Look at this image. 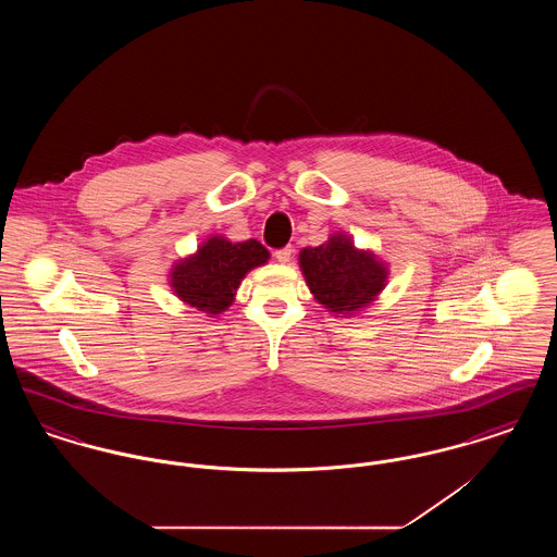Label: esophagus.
Here are the masks:
<instances>
[{
    "label": "esophagus",
    "mask_w": 557,
    "mask_h": 557,
    "mask_svg": "<svg viewBox=\"0 0 557 557\" xmlns=\"http://www.w3.org/2000/svg\"><path fill=\"white\" fill-rule=\"evenodd\" d=\"M292 252H294L292 246H284V248H277V250L273 252V257H275L280 263H288L292 259Z\"/></svg>",
    "instance_id": "34e87169"
}]
</instances>
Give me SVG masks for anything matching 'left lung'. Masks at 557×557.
Here are the masks:
<instances>
[{"instance_id": "8db88e82", "label": "left lung", "mask_w": 557, "mask_h": 557, "mask_svg": "<svg viewBox=\"0 0 557 557\" xmlns=\"http://www.w3.org/2000/svg\"><path fill=\"white\" fill-rule=\"evenodd\" d=\"M300 267L315 298L332 313L366 307L386 282V267L341 236L315 248H305Z\"/></svg>"}]
</instances>
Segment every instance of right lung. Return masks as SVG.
Segmentation results:
<instances>
[{"label":"right lung","mask_w":557,"mask_h":557,"mask_svg":"<svg viewBox=\"0 0 557 557\" xmlns=\"http://www.w3.org/2000/svg\"><path fill=\"white\" fill-rule=\"evenodd\" d=\"M267 259L269 252L257 239L234 244L211 238L196 257H189L173 269L171 286L187 305L216 315L232 305L234 292L246 271L263 265Z\"/></svg>","instance_id":"right-lung-1"}]
</instances>
